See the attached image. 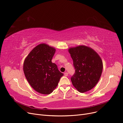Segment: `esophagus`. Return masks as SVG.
Wrapping results in <instances>:
<instances>
[{
    "mask_svg": "<svg viewBox=\"0 0 123 123\" xmlns=\"http://www.w3.org/2000/svg\"><path fill=\"white\" fill-rule=\"evenodd\" d=\"M64 75H65V76H67L68 75V73L67 72H66L64 73Z\"/></svg>",
    "mask_w": 123,
    "mask_h": 123,
    "instance_id": "1",
    "label": "esophagus"
}]
</instances>
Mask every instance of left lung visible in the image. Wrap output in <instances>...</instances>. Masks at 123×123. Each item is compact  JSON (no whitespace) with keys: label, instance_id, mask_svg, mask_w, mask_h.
Here are the masks:
<instances>
[{"label":"left lung","instance_id":"left-lung-1","mask_svg":"<svg viewBox=\"0 0 123 123\" xmlns=\"http://www.w3.org/2000/svg\"><path fill=\"white\" fill-rule=\"evenodd\" d=\"M73 61L75 72L71 80L80 92L91 90L99 81L103 64L98 53L91 48L79 46L68 49Z\"/></svg>","mask_w":123,"mask_h":123}]
</instances>
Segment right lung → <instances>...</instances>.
<instances>
[{
    "mask_svg": "<svg viewBox=\"0 0 123 123\" xmlns=\"http://www.w3.org/2000/svg\"><path fill=\"white\" fill-rule=\"evenodd\" d=\"M56 50L41 44L32 50L25 59L23 69L25 78L36 92L49 94L57 87L63 74L52 62Z\"/></svg>",
    "mask_w": 123,
    "mask_h": 123,
    "instance_id": "obj_1",
    "label": "right lung"
}]
</instances>
